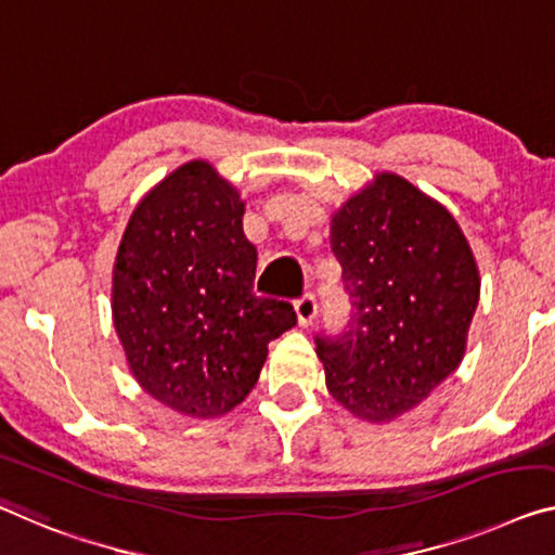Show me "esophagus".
<instances>
[{
    "instance_id": "34e87169",
    "label": "esophagus",
    "mask_w": 555,
    "mask_h": 555,
    "mask_svg": "<svg viewBox=\"0 0 555 555\" xmlns=\"http://www.w3.org/2000/svg\"><path fill=\"white\" fill-rule=\"evenodd\" d=\"M295 314H297V322H300L302 327L312 325V320L318 318V302H314L312 293H305L300 300L295 302Z\"/></svg>"
}]
</instances>
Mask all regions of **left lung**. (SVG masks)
Masks as SVG:
<instances>
[{"instance_id":"obj_1","label":"left lung","mask_w":555,"mask_h":555,"mask_svg":"<svg viewBox=\"0 0 555 555\" xmlns=\"http://www.w3.org/2000/svg\"><path fill=\"white\" fill-rule=\"evenodd\" d=\"M330 245L352 314L314 339L327 389L357 420L395 422L462 364L479 266L454 216L387 170L332 212Z\"/></svg>"}]
</instances>
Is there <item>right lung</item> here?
I'll return each instance as SVG.
<instances>
[{
    "label": "right lung",
    "instance_id": "right-lung-1",
    "mask_svg": "<svg viewBox=\"0 0 555 555\" xmlns=\"http://www.w3.org/2000/svg\"><path fill=\"white\" fill-rule=\"evenodd\" d=\"M245 201L208 160H189L133 208L118 243L111 314L143 391L216 420L250 395L268 343L295 327L289 302L253 293Z\"/></svg>",
    "mask_w": 555,
    "mask_h": 555
}]
</instances>
